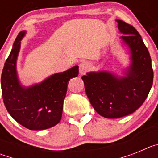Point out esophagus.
<instances>
[{
	"label": "esophagus",
	"instance_id": "1",
	"mask_svg": "<svg viewBox=\"0 0 158 158\" xmlns=\"http://www.w3.org/2000/svg\"><path fill=\"white\" fill-rule=\"evenodd\" d=\"M89 69V65L88 62H83L79 65V73L80 75H85Z\"/></svg>",
	"mask_w": 158,
	"mask_h": 158
}]
</instances>
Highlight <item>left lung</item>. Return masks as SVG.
<instances>
[{"instance_id": "8db88e82", "label": "left lung", "mask_w": 158, "mask_h": 158, "mask_svg": "<svg viewBox=\"0 0 158 158\" xmlns=\"http://www.w3.org/2000/svg\"><path fill=\"white\" fill-rule=\"evenodd\" d=\"M123 47L129 50L130 63L118 76L100 69L88 72L81 79L89 101L99 115L118 118L135 112L142 106L151 89L153 72L151 58L136 29L115 19Z\"/></svg>"}]
</instances>
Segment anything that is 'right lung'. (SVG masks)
<instances>
[{"mask_svg":"<svg viewBox=\"0 0 158 158\" xmlns=\"http://www.w3.org/2000/svg\"><path fill=\"white\" fill-rule=\"evenodd\" d=\"M26 31L19 33L1 74L4 104L11 116L29 130L41 131L55 126L62 118L63 102L71 78L78 75V65L49 76L40 83L23 85L17 73V58Z\"/></svg>","mask_w":158,"mask_h":158,"instance_id":"right-lung-1","label":"right lung"}]
</instances>
